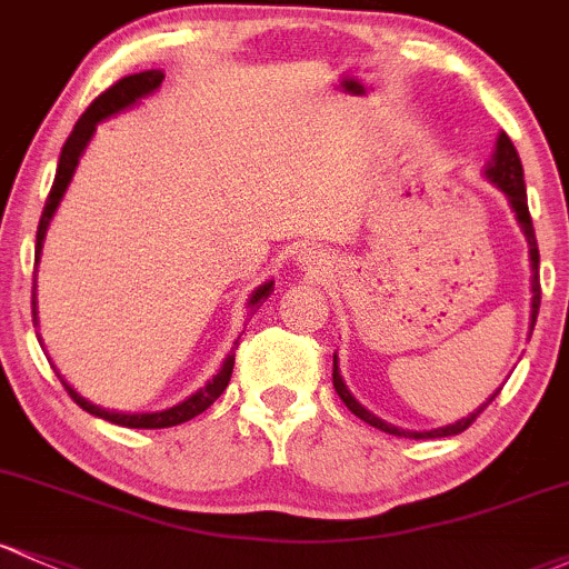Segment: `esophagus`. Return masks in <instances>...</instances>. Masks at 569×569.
Segmentation results:
<instances>
[{
	"label": "esophagus",
	"instance_id": "1",
	"mask_svg": "<svg viewBox=\"0 0 569 569\" xmlns=\"http://www.w3.org/2000/svg\"><path fill=\"white\" fill-rule=\"evenodd\" d=\"M299 261H302V264L308 267V270H318V267L323 264V253L316 251V248H308V251L299 256Z\"/></svg>",
	"mask_w": 569,
	"mask_h": 569
}]
</instances>
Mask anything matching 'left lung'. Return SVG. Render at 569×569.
Returning a JSON list of instances; mask_svg holds the SVG:
<instances>
[{
    "label": "left lung",
    "instance_id": "obj_1",
    "mask_svg": "<svg viewBox=\"0 0 569 569\" xmlns=\"http://www.w3.org/2000/svg\"><path fill=\"white\" fill-rule=\"evenodd\" d=\"M489 180L499 189L505 191V197L510 199V208L516 210V218L518 223H521L523 229V237H527L529 242V261H532V329H535V321H538V310H540V251H538V240H535V227H532V216H529V204H527V186H523V167H521V159H518V151L516 146L510 142L508 134H499L497 140V153H495V161L489 164ZM332 383H335V391L337 397L346 402V408L351 410L353 416H359L361 421H367L370 427L380 429V432H389V435H397V437H413V440H427V437H448V435H459L465 432L467 427H472V421L483 413L486 408H489V402L495 397L489 399L486 405H480L476 413H470L467 418H461L457 423H448V427H440V429H432V432H408V429H397L391 427V423L380 421L378 416H372L370 410L361 408L359 402L351 397V391L346 389V383H342L340 378V370H337V353H335V367H332Z\"/></svg>",
    "mask_w": 569,
    "mask_h": 569
}]
</instances>
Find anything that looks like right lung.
<instances>
[{"label":"right lung","instance_id":"1","mask_svg":"<svg viewBox=\"0 0 569 569\" xmlns=\"http://www.w3.org/2000/svg\"><path fill=\"white\" fill-rule=\"evenodd\" d=\"M161 80H164V72H159V70H146V72H137V74H127V78H121L118 83H112L108 91L99 93V97L93 99L89 108H86L83 116L78 118L72 134L67 137L64 148H61L59 167H56V178H53L51 193H48L46 208H42L40 227H37L34 261H40L42 240H46L48 223H51L56 208H59V202H61V197H64L67 186H70L72 172H74V167H78L80 153H83L86 146H89V140H91L93 129H97V123L104 121V118L116 116V112L132 108L137 99L148 97V93H153L156 89H159ZM270 295H272V280H270V283L259 286V289L253 291L251 302H248V305H259L261 299H267ZM34 305H37L34 302V286H31V318L37 321ZM232 370H234V353H229L227 361H223V367L218 370V376H213V380H208V386H202V389H199L197 395H191L189 399H186V402L174 405V408H170V410H159V413H116V410L97 408V405L86 402V399L80 397L78 391L70 389L64 380H61V383H64L67 395H70L74 402H78L80 408L86 410V413L99 416V418H104V421L118 423V427H129V429H164V427H178V423L191 421L193 416L204 413V410H208L210 405H213L216 399L223 395V389L229 386V378H232Z\"/></svg>","mask_w":569,"mask_h":569}]
</instances>
